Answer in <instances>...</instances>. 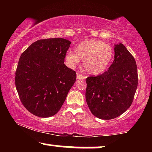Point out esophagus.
Returning <instances> with one entry per match:
<instances>
[{
	"instance_id": "34e87169",
	"label": "esophagus",
	"mask_w": 152,
	"mask_h": 152,
	"mask_svg": "<svg viewBox=\"0 0 152 152\" xmlns=\"http://www.w3.org/2000/svg\"><path fill=\"white\" fill-rule=\"evenodd\" d=\"M78 80H83L85 78V76L83 75L80 74V73H77V76H76Z\"/></svg>"
}]
</instances>
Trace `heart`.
Wrapping results in <instances>:
<instances>
[{
	"instance_id": "heart-1",
	"label": "heart",
	"mask_w": 152,
	"mask_h": 152,
	"mask_svg": "<svg viewBox=\"0 0 152 152\" xmlns=\"http://www.w3.org/2000/svg\"><path fill=\"white\" fill-rule=\"evenodd\" d=\"M114 49L108 43L95 39H86L78 43L74 51L66 54V62L70 67H75L83 61L85 71L96 75L104 72L111 64Z\"/></svg>"
}]
</instances>
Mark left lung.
<instances>
[{"instance_id":"1","label":"left lung","mask_w":152,"mask_h":152,"mask_svg":"<svg viewBox=\"0 0 152 152\" xmlns=\"http://www.w3.org/2000/svg\"><path fill=\"white\" fill-rule=\"evenodd\" d=\"M108 71L86 78V100L91 112L101 119H113L132 105L138 86L137 66L122 43L114 47Z\"/></svg>"}]
</instances>
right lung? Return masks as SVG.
Returning <instances> with one entry per match:
<instances>
[{
  "label": "right lung",
  "instance_id": "1",
  "mask_svg": "<svg viewBox=\"0 0 152 152\" xmlns=\"http://www.w3.org/2000/svg\"><path fill=\"white\" fill-rule=\"evenodd\" d=\"M71 43L61 38L38 40L20 55L15 87L23 105L35 116L58 113L76 81V71L64 64Z\"/></svg>",
  "mask_w": 152,
  "mask_h": 152
}]
</instances>
